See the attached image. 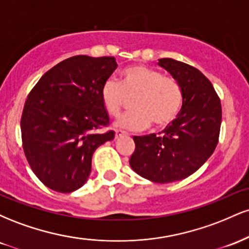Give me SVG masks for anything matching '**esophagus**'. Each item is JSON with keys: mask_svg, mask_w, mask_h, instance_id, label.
Returning a JSON list of instances; mask_svg holds the SVG:
<instances>
[{"mask_svg": "<svg viewBox=\"0 0 249 249\" xmlns=\"http://www.w3.org/2000/svg\"><path fill=\"white\" fill-rule=\"evenodd\" d=\"M123 136H124V133H123L122 131H116V132H115V138L116 139H119Z\"/></svg>", "mask_w": 249, "mask_h": 249, "instance_id": "esophagus-1", "label": "esophagus"}]
</instances>
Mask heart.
Listing matches in <instances>:
<instances>
[{
	"mask_svg": "<svg viewBox=\"0 0 249 249\" xmlns=\"http://www.w3.org/2000/svg\"><path fill=\"white\" fill-rule=\"evenodd\" d=\"M133 112L124 116L117 126L124 130H144L151 123L157 128L171 125L179 116L184 103L181 85L160 71L132 65L121 72L119 83L107 79L102 88V102L111 117H118L132 99Z\"/></svg>",
	"mask_w": 249,
	"mask_h": 249,
	"instance_id": "heart-1",
	"label": "heart"
}]
</instances>
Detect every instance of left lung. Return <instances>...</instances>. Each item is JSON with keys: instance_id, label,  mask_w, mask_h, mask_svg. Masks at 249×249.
Returning <instances> with one entry per match:
<instances>
[{"instance_id": "obj_1", "label": "left lung", "mask_w": 249, "mask_h": 249, "mask_svg": "<svg viewBox=\"0 0 249 249\" xmlns=\"http://www.w3.org/2000/svg\"><path fill=\"white\" fill-rule=\"evenodd\" d=\"M181 85L179 116L158 134L133 137L130 158L134 172L159 184L187 178L212 156L219 142L221 104L212 83L194 67L172 58L159 59Z\"/></svg>"}]
</instances>
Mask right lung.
Instances as JSON below:
<instances>
[{
	"mask_svg": "<svg viewBox=\"0 0 249 249\" xmlns=\"http://www.w3.org/2000/svg\"><path fill=\"white\" fill-rule=\"evenodd\" d=\"M115 57L78 55L41 77L25 101L22 145L31 170L43 184L70 193L85 184L96 148L115 138L102 88L117 69Z\"/></svg>",
	"mask_w": 249,
	"mask_h": 249,
	"instance_id": "right-lung-1",
	"label": "right lung"
}]
</instances>
